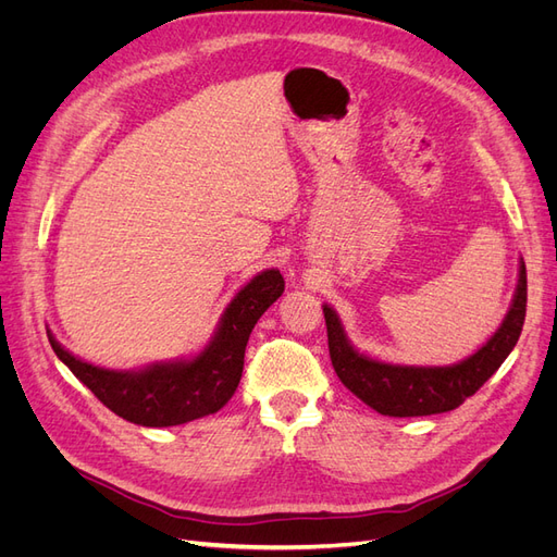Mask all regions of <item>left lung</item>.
<instances>
[{
	"label": "left lung",
	"instance_id": "8db88e82",
	"mask_svg": "<svg viewBox=\"0 0 557 557\" xmlns=\"http://www.w3.org/2000/svg\"><path fill=\"white\" fill-rule=\"evenodd\" d=\"M525 307L528 274L525 262L520 260L511 307L491 339L462 362L446 367H416L381 362L364 356L348 342L342 318L332 307L323 305L332 367L348 391L381 416L411 418L453 411L467 397L474 395L509 358L522 323H525Z\"/></svg>",
	"mask_w": 557,
	"mask_h": 557
}]
</instances>
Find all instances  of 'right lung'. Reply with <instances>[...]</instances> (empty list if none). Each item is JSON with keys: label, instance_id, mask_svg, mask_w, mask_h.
Returning a JSON list of instances; mask_svg holds the SVG:
<instances>
[{"label": "right lung", "instance_id": "right-lung-1", "mask_svg": "<svg viewBox=\"0 0 557 557\" xmlns=\"http://www.w3.org/2000/svg\"><path fill=\"white\" fill-rule=\"evenodd\" d=\"M278 269L252 276L223 311L211 342L193 358L153 362L137 372L97 367L72 356L48 330V342L90 393L134 425L172 428L223 409L244 372L248 336L260 315L283 295Z\"/></svg>", "mask_w": 557, "mask_h": 557}]
</instances>
